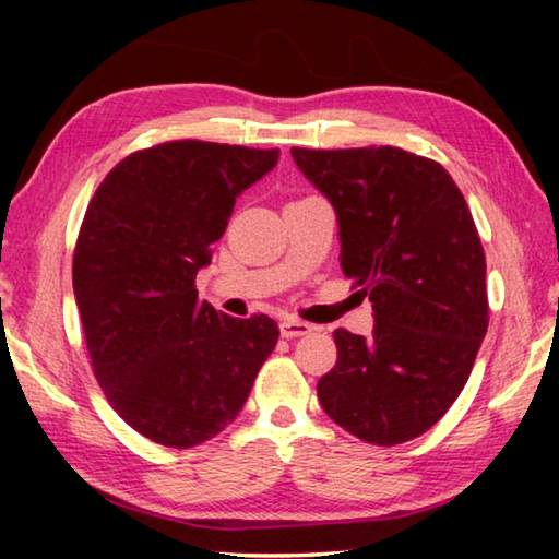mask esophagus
Segmentation results:
<instances>
[{"label": "esophagus", "mask_w": 559, "mask_h": 559, "mask_svg": "<svg viewBox=\"0 0 559 559\" xmlns=\"http://www.w3.org/2000/svg\"><path fill=\"white\" fill-rule=\"evenodd\" d=\"M308 333H313V325H310V323H302V320H296V318L281 320V335L283 337L293 340V337H300V335H308Z\"/></svg>", "instance_id": "34e87169"}]
</instances>
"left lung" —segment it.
I'll return each instance as SVG.
<instances>
[{
    "label": "left lung",
    "mask_w": 559,
    "mask_h": 559,
    "mask_svg": "<svg viewBox=\"0 0 559 559\" xmlns=\"http://www.w3.org/2000/svg\"><path fill=\"white\" fill-rule=\"evenodd\" d=\"M335 206L340 266L374 310L370 337L335 330L320 377L325 414L353 437L394 447L456 402L488 330L486 253L461 189L439 163L402 147H293Z\"/></svg>",
    "instance_id": "left-lung-1"
}]
</instances>
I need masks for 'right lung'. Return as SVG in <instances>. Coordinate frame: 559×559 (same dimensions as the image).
<instances>
[{"mask_svg":"<svg viewBox=\"0 0 559 559\" xmlns=\"http://www.w3.org/2000/svg\"><path fill=\"white\" fill-rule=\"evenodd\" d=\"M278 150L173 140L110 169L83 216L73 293L93 374L145 439L189 449L239 416L278 343L269 316H224L197 296L234 202Z\"/></svg>","mask_w":559,"mask_h":559,"instance_id":"1","label":"right lung"}]
</instances>
